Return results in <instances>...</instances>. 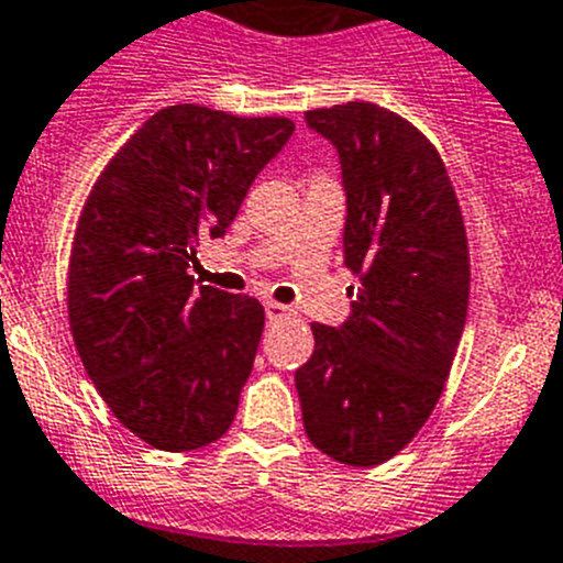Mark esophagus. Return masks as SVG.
I'll return each mask as SVG.
<instances>
[{
	"label": "esophagus",
	"instance_id": "obj_1",
	"mask_svg": "<svg viewBox=\"0 0 563 563\" xmlns=\"http://www.w3.org/2000/svg\"><path fill=\"white\" fill-rule=\"evenodd\" d=\"M266 317H269L272 322H280V319H291L294 308L280 306V302H266Z\"/></svg>",
	"mask_w": 563,
	"mask_h": 563
}]
</instances>
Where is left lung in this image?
<instances>
[{
    "label": "left lung",
    "instance_id": "1",
    "mask_svg": "<svg viewBox=\"0 0 563 563\" xmlns=\"http://www.w3.org/2000/svg\"><path fill=\"white\" fill-rule=\"evenodd\" d=\"M339 152L344 266L358 280L341 328L311 324L294 375L306 433L346 466L394 459L439 402L470 302V246L435 146L372 102L308 110Z\"/></svg>",
    "mask_w": 563,
    "mask_h": 563
}]
</instances>
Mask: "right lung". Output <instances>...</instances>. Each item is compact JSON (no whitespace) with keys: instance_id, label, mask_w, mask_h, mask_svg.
I'll return each instance as SVG.
<instances>
[{"instance_id":"right-lung-1","label":"right lung","mask_w":563,"mask_h":563,"mask_svg":"<svg viewBox=\"0 0 563 563\" xmlns=\"http://www.w3.org/2000/svg\"><path fill=\"white\" fill-rule=\"evenodd\" d=\"M294 133L286 115L172 104L93 183L68 261V324L113 417L166 453L222 439L264 333V306L194 286L202 239L228 233L257 172Z\"/></svg>"}]
</instances>
